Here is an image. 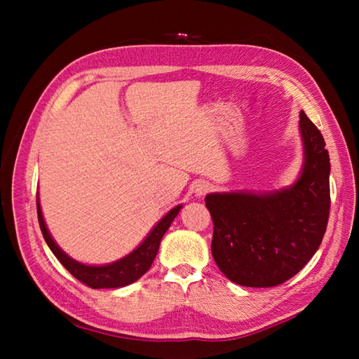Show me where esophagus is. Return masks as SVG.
Masks as SVG:
<instances>
[{
    "mask_svg": "<svg viewBox=\"0 0 359 359\" xmlns=\"http://www.w3.org/2000/svg\"><path fill=\"white\" fill-rule=\"evenodd\" d=\"M210 190H211V186L205 181H199L196 186H194V193H196L198 196H203V194H206Z\"/></svg>",
    "mask_w": 359,
    "mask_h": 359,
    "instance_id": "esophagus-1",
    "label": "esophagus"
}]
</instances>
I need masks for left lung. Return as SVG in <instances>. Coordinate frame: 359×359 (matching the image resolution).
Here are the masks:
<instances>
[{
	"instance_id": "left-lung-1",
	"label": "left lung",
	"mask_w": 359,
	"mask_h": 359,
	"mask_svg": "<svg viewBox=\"0 0 359 359\" xmlns=\"http://www.w3.org/2000/svg\"><path fill=\"white\" fill-rule=\"evenodd\" d=\"M304 163L290 187L253 193L206 194L214 223L211 252L236 285L285 283L316 253L330 217V154L319 128L299 112Z\"/></svg>"
}]
</instances>
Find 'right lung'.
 Here are the masks:
<instances>
[{"label": "right lung", "instance_id": "1", "mask_svg": "<svg viewBox=\"0 0 359 359\" xmlns=\"http://www.w3.org/2000/svg\"><path fill=\"white\" fill-rule=\"evenodd\" d=\"M182 208V205L175 206L172 208L163 219L153 227V231L148 233L145 240L140 243L137 248H135L132 253L124 256L123 259H118L112 264L107 265H85L78 262V260L72 259L67 256L62 250L57 245V243L53 241V238L50 236L45 219H43L41 208H40V202L37 198V217H39V223H40V229L43 233V238H45L46 244L52 250V253L57 256V259L62 264V266L66 268L69 273L82 281L83 285L90 286L93 289H115V287H124L127 285L135 283L136 280L142 277L149 266L153 265L154 259L157 256L160 241L163 235L166 233L169 229L170 223L173 219L178 215L180 210Z\"/></svg>", "mask_w": 359, "mask_h": 359}]
</instances>
